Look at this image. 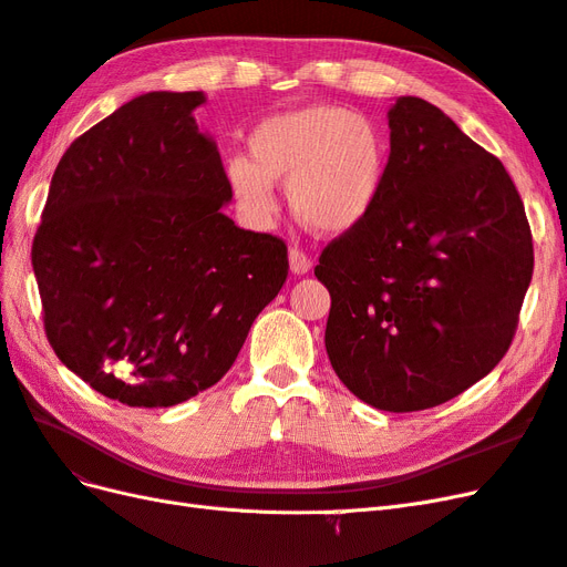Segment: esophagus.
I'll list each match as a JSON object with an SVG mask.
<instances>
[{"label": "esophagus", "mask_w": 567, "mask_h": 567, "mask_svg": "<svg viewBox=\"0 0 567 567\" xmlns=\"http://www.w3.org/2000/svg\"><path fill=\"white\" fill-rule=\"evenodd\" d=\"M288 262H290V271H293V274H307L312 267L310 255H307L302 248H290Z\"/></svg>", "instance_id": "obj_1"}]
</instances>
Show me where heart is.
Instances as JSON below:
<instances>
[{"label":"heart","mask_w":567,"mask_h":567,"mask_svg":"<svg viewBox=\"0 0 567 567\" xmlns=\"http://www.w3.org/2000/svg\"><path fill=\"white\" fill-rule=\"evenodd\" d=\"M250 156H231L227 177L252 217L277 208L271 182L288 184L296 217L319 234H346L369 217L388 173V142L369 117L338 106H307L265 120Z\"/></svg>","instance_id":"heart-1"}]
</instances>
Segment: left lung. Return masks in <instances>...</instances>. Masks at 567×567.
Returning a JSON list of instances; mask_svg holds the SVG:
<instances>
[{
    "label": "left lung",
    "instance_id": "1",
    "mask_svg": "<svg viewBox=\"0 0 567 567\" xmlns=\"http://www.w3.org/2000/svg\"><path fill=\"white\" fill-rule=\"evenodd\" d=\"M388 173L369 217L326 246V352L383 411L447 402L511 348L535 269L532 231L502 161L419 96L388 113Z\"/></svg>",
    "mask_w": 567,
    "mask_h": 567
}]
</instances>
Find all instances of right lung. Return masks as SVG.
Masks as SVG:
<instances>
[{
    "label": "right lung",
    "mask_w": 567,
    "mask_h": 567,
    "mask_svg": "<svg viewBox=\"0 0 567 567\" xmlns=\"http://www.w3.org/2000/svg\"><path fill=\"white\" fill-rule=\"evenodd\" d=\"M203 101L148 92L78 136L32 241L49 346L127 406L215 385L288 277L284 238L221 213L231 184L192 115Z\"/></svg>",
    "instance_id": "1"
}]
</instances>
